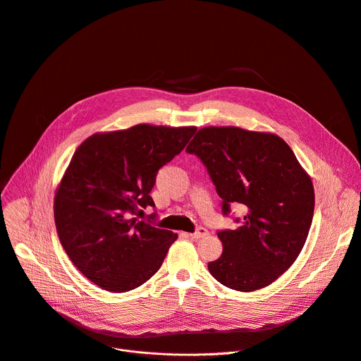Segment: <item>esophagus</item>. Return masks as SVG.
<instances>
[{
	"label": "esophagus",
	"mask_w": 361,
	"mask_h": 361,
	"mask_svg": "<svg viewBox=\"0 0 361 361\" xmlns=\"http://www.w3.org/2000/svg\"><path fill=\"white\" fill-rule=\"evenodd\" d=\"M209 235V232L206 231L204 227H199L197 231H195L194 233H190L188 236L191 238V239H202V238H204V236H207Z\"/></svg>",
	"instance_id": "34e87169"
}]
</instances>
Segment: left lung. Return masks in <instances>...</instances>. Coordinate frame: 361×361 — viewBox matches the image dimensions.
I'll return each instance as SVG.
<instances>
[{
  "instance_id": "left-lung-1",
  "label": "left lung",
  "mask_w": 361,
  "mask_h": 361,
  "mask_svg": "<svg viewBox=\"0 0 361 361\" xmlns=\"http://www.w3.org/2000/svg\"><path fill=\"white\" fill-rule=\"evenodd\" d=\"M223 200L247 209L235 231L217 233L221 256L207 265L224 286L252 292L275 282L297 260L314 216L311 177L278 135L238 126H206L188 144Z\"/></svg>"
}]
</instances>
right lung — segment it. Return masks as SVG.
Listing matches in <instances>:
<instances>
[{"mask_svg":"<svg viewBox=\"0 0 361 361\" xmlns=\"http://www.w3.org/2000/svg\"><path fill=\"white\" fill-rule=\"evenodd\" d=\"M195 126L138 123L96 133L75 151L54 195L63 249L94 285L126 292L162 265L177 233L133 217L148 206L158 170L180 154Z\"/></svg>","mask_w":361,"mask_h":361,"instance_id":"add662e5","label":"right lung"}]
</instances>
